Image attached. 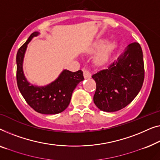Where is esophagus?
I'll return each instance as SVG.
<instances>
[{"label": "esophagus", "mask_w": 160, "mask_h": 160, "mask_svg": "<svg viewBox=\"0 0 160 160\" xmlns=\"http://www.w3.org/2000/svg\"><path fill=\"white\" fill-rule=\"evenodd\" d=\"M82 71H83V75H84L85 79H89V78H91V74L89 71H88L87 69H83Z\"/></svg>", "instance_id": "1"}]
</instances>
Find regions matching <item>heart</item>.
<instances>
[{
  "mask_svg": "<svg viewBox=\"0 0 160 160\" xmlns=\"http://www.w3.org/2000/svg\"><path fill=\"white\" fill-rule=\"evenodd\" d=\"M116 47V42L113 40H109L105 42L104 39H99L93 42L88 48L90 53H93L100 48L95 53L93 58V63L96 65H102L107 62L110 53Z\"/></svg>",
  "mask_w": 160,
  "mask_h": 160,
  "instance_id": "heart-1",
  "label": "heart"
}]
</instances>
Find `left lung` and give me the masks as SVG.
<instances>
[{"mask_svg": "<svg viewBox=\"0 0 160 160\" xmlns=\"http://www.w3.org/2000/svg\"><path fill=\"white\" fill-rule=\"evenodd\" d=\"M92 78L96 83L93 102L100 110L113 112L129 104L144 80L143 52L138 42L128 45L116 62Z\"/></svg>", "mask_w": 160, "mask_h": 160, "instance_id": "1", "label": "left lung"}]
</instances>
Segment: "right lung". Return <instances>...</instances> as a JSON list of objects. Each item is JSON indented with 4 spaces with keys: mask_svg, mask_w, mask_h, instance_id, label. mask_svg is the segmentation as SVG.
<instances>
[{
    "mask_svg": "<svg viewBox=\"0 0 160 160\" xmlns=\"http://www.w3.org/2000/svg\"><path fill=\"white\" fill-rule=\"evenodd\" d=\"M39 32L31 34L20 47L17 54V80L20 93L36 112L44 114H56L62 112L70 103L72 94L77 85L84 80L81 70L72 72L64 69L58 78L48 85L38 86L30 83L24 75L23 62L29 44Z\"/></svg>",
    "mask_w": 160,
    "mask_h": 160,
    "instance_id": "obj_1",
    "label": "right lung"
}]
</instances>
